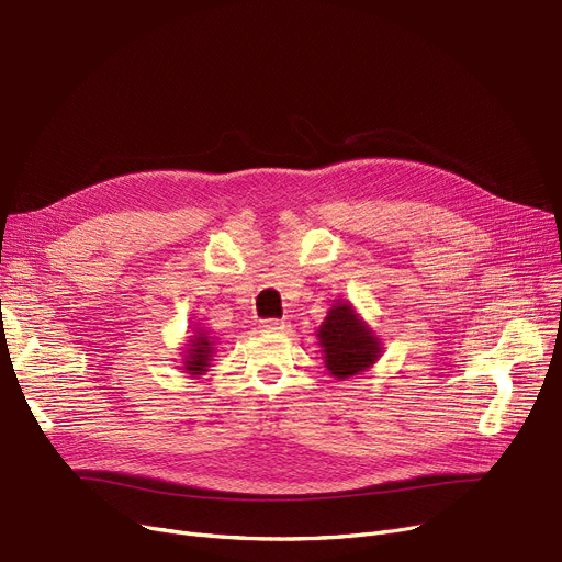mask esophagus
Returning a JSON list of instances; mask_svg holds the SVG:
<instances>
[{
    "label": "esophagus",
    "mask_w": 562,
    "mask_h": 562,
    "mask_svg": "<svg viewBox=\"0 0 562 562\" xmlns=\"http://www.w3.org/2000/svg\"><path fill=\"white\" fill-rule=\"evenodd\" d=\"M261 328L266 333H284L286 330V322L284 319H263Z\"/></svg>",
    "instance_id": "esophagus-1"
}]
</instances>
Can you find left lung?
I'll use <instances>...</instances> for the list:
<instances>
[{
	"mask_svg": "<svg viewBox=\"0 0 562 562\" xmlns=\"http://www.w3.org/2000/svg\"><path fill=\"white\" fill-rule=\"evenodd\" d=\"M319 339L326 368L337 379H349L364 372L381 353L376 337L347 303H339L328 312L324 326L319 328Z\"/></svg>",
	"mask_w": 562,
	"mask_h": 562,
	"instance_id": "1",
	"label": "left lung"
}]
</instances>
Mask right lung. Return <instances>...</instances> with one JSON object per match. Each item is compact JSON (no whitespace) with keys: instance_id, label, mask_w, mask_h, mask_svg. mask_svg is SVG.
<instances>
[{"instance_id":"1","label":"right lung","mask_w":562,"mask_h":562,"mask_svg":"<svg viewBox=\"0 0 562 562\" xmlns=\"http://www.w3.org/2000/svg\"><path fill=\"white\" fill-rule=\"evenodd\" d=\"M188 347H190V349H186L188 356H186V360H183L188 374H202V372H206L211 353H213L211 339H209L204 333L194 335V337L190 335V345H188Z\"/></svg>"}]
</instances>
